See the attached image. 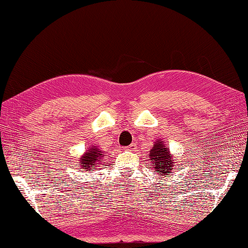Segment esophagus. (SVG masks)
<instances>
[{"label":"esophagus","mask_w":248,"mask_h":248,"mask_svg":"<svg viewBox=\"0 0 248 248\" xmlns=\"http://www.w3.org/2000/svg\"><path fill=\"white\" fill-rule=\"evenodd\" d=\"M135 147H136V144H135V143L130 144L129 147H127V150H133V149H135Z\"/></svg>","instance_id":"34e87169"}]
</instances>
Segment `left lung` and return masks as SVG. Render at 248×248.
I'll list each match as a JSON object with an SVG mask.
<instances>
[{"mask_svg": "<svg viewBox=\"0 0 248 248\" xmlns=\"http://www.w3.org/2000/svg\"><path fill=\"white\" fill-rule=\"evenodd\" d=\"M149 152H150L149 160L151 162L154 171L161 176L170 177V174L175 166V158L170 153V148L165 144L164 140L157 139Z\"/></svg>", "mask_w": 248, "mask_h": 248, "instance_id": "8db88e82", "label": "left lung"}]
</instances>
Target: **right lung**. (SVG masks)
Wrapping results in <instances>:
<instances>
[{
    "label": "right lung",
    "instance_id": "obj_1",
    "mask_svg": "<svg viewBox=\"0 0 248 248\" xmlns=\"http://www.w3.org/2000/svg\"><path fill=\"white\" fill-rule=\"evenodd\" d=\"M104 156L105 152L100 150V148L95 144H91L78 160L80 161L78 165L83 170H98L97 167L101 165V160Z\"/></svg>",
    "mask_w": 248,
    "mask_h": 248
}]
</instances>
